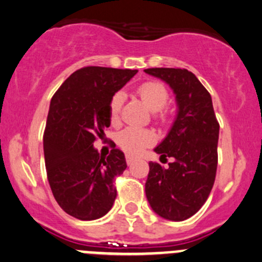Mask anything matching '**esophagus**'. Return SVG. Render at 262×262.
<instances>
[{"instance_id":"esophagus-1","label":"esophagus","mask_w":262,"mask_h":262,"mask_svg":"<svg viewBox=\"0 0 262 262\" xmlns=\"http://www.w3.org/2000/svg\"><path fill=\"white\" fill-rule=\"evenodd\" d=\"M135 161H136V157L131 156V155H126V162H127V165H132Z\"/></svg>"}]
</instances>
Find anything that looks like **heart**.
<instances>
[{
  "instance_id": "b5f03b06",
  "label": "heart",
  "mask_w": 262,
  "mask_h": 262,
  "mask_svg": "<svg viewBox=\"0 0 262 262\" xmlns=\"http://www.w3.org/2000/svg\"><path fill=\"white\" fill-rule=\"evenodd\" d=\"M137 95L145 103L146 107L150 111L157 112L156 119L160 122H166L168 119V115L166 112H162L161 110L167 105L168 102V91L162 83L156 82V81H147L143 82L142 85L137 89ZM123 95L121 92H116L110 100L108 111H110V120L112 123H116L119 121L120 111L122 107ZM155 141V136L151 131L142 130V128L136 127H127L122 130L117 136V143L123 151L127 154L136 155L140 154L143 148L147 146L152 145Z\"/></svg>"
}]
</instances>
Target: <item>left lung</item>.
<instances>
[{"instance_id": "1", "label": "left lung", "mask_w": 262, "mask_h": 262, "mask_svg": "<svg viewBox=\"0 0 262 262\" xmlns=\"http://www.w3.org/2000/svg\"><path fill=\"white\" fill-rule=\"evenodd\" d=\"M145 72L167 82L179 106L173 126L155 148L164 159L171 157L172 162L167 168L148 162L146 198L161 217L184 221L201 209L212 190L220 125L211 95L192 72L164 67Z\"/></svg>"}]
</instances>
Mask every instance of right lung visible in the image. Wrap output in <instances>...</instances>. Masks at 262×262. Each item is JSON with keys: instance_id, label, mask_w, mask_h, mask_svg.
Masks as SVG:
<instances>
[{"instance_id": "add662e5", "label": "right lung", "mask_w": 262, "mask_h": 262, "mask_svg": "<svg viewBox=\"0 0 262 262\" xmlns=\"http://www.w3.org/2000/svg\"><path fill=\"white\" fill-rule=\"evenodd\" d=\"M137 70L87 66L70 76L50 103L43 134L47 180L61 209L78 220L102 217L116 199L115 177L126 170L125 155L94 148L110 126L111 97Z\"/></svg>"}]
</instances>
